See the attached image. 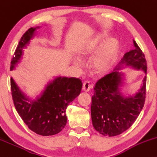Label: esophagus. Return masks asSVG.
I'll return each instance as SVG.
<instances>
[{"instance_id": "esophagus-1", "label": "esophagus", "mask_w": 157, "mask_h": 157, "mask_svg": "<svg viewBox=\"0 0 157 157\" xmlns=\"http://www.w3.org/2000/svg\"><path fill=\"white\" fill-rule=\"evenodd\" d=\"M93 88V86H92L91 84H90L89 82H88V81H85L83 82V85H82V90H83V91H86V92L89 91L90 88Z\"/></svg>"}]
</instances>
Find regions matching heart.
Wrapping results in <instances>:
<instances>
[{
  "mask_svg": "<svg viewBox=\"0 0 157 157\" xmlns=\"http://www.w3.org/2000/svg\"><path fill=\"white\" fill-rule=\"evenodd\" d=\"M101 44L100 46H101ZM117 49H118V43L116 40H111L106 44V46L99 54H97L92 60V66L97 73L103 74L109 70L111 67L113 60L116 56ZM91 50L84 51L82 55L89 53ZM77 65H80V62L78 60L75 61Z\"/></svg>",
  "mask_w": 157,
  "mask_h": 157,
  "instance_id": "1",
  "label": "heart"
}]
</instances>
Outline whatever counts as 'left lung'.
Instances as JSON below:
<instances>
[{
	"instance_id": "1",
	"label": "left lung",
	"mask_w": 157,
	"mask_h": 157,
	"mask_svg": "<svg viewBox=\"0 0 157 157\" xmlns=\"http://www.w3.org/2000/svg\"><path fill=\"white\" fill-rule=\"evenodd\" d=\"M133 50L124 54L120 62L146 74L147 63L145 55L133 40ZM116 69H119V67ZM122 74L118 71L101 77L96 82L92 97L91 119L98 132L105 136H116L127 130L135 121L144 106L146 95V76L143 86L135 96L124 97L120 92Z\"/></svg>"
}]
</instances>
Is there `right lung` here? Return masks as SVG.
I'll return each instance as SVG.
<instances>
[{
  "label": "right lung",
  "mask_w": 157,
  "mask_h": 157,
  "mask_svg": "<svg viewBox=\"0 0 157 157\" xmlns=\"http://www.w3.org/2000/svg\"><path fill=\"white\" fill-rule=\"evenodd\" d=\"M35 28L25 32L19 41L11 61V70L21 58L22 49L33 37ZM82 83L76 77H57L49 83L40 97L31 100L19 89L12 77L11 91L18 114L31 131L42 136L54 135L65 127L67 122L66 109L80 94Z\"/></svg>",
  "instance_id": "add662e5"
}]
</instances>
